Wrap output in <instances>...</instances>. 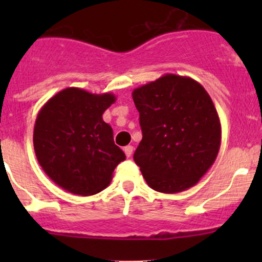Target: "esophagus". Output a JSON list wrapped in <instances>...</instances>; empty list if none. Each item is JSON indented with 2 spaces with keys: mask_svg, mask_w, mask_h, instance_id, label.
Masks as SVG:
<instances>
[{
  "mask_svg": "<svg viewBox=\"0 0 262 262\" xmlns=\"http://www.w3.org/2000/svg\"><path fill=\"white\" fill-rule=\"evenodd\" d=\"M124 153H125L126 157H130V156L133 155V146L124 147Z\"/></svg>",
  "mask_w": 262,
  "mask_h": 262,
  "instance_id": "obj_1",
  "label": "esophagus"
}]
</instances>
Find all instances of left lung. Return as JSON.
Here are the masks:
<instances>
[{"mask_svg": "<svg viewBox=\"0 0 262 262\" xmlns=\"http://www.w3.org/2000/svg\"><path fill=\"white\" fill-rule=\"evenodd\" d=\"M132 96L143 134L133 158L148 186L176 194L196 185L212 167L222 141L209 94L192 78L166 73Z\"/></svg>", "mask_w": 262, "mask_h": 262, "instance_id": "left-lung-1", "label": "left lung"}]
</instances>
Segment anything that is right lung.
Listing matches in <instances>:
<instances>
[{
  "label": "right lung",
  "instance_id": "obj_1",
  "mask_svg": "<svg viewBox=\"0 0 262 262\" xmlns=\"http://www.w3.org/2000/svg\"><path fill=\"white\" fill-rule=\"evenodd\" d=\"M115 95L67 87L38 113L34 149L39 165L58 186L82 196L109 186L125 155L114 143L113 128L102 119Z\"/></svg>",
  "mask_w": 262,
  "mask_h": 262
}]
</instances>
